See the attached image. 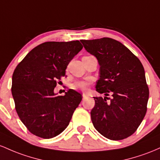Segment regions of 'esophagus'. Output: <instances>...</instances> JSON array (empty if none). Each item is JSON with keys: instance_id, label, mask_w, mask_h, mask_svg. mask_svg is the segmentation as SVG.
<instances>
[{"instance_id": "1", "label": "esophagus", "mask_w": 160, "mask_h": 160, "mask_svg": "<svg viewBox=\"0 0 160 160\" xmlns=\"http://www.w3.org/2000/svg\"><path fill=\"white\" fill-rule=\"evenodd\" d=\"M82 97H83V99H85V98H87V97H88V94H85V93H84V94H82Z\"/></svg>"}]
</instances>
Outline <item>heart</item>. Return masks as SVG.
Returning a JSON list of instances; mask_svg holds the SVG:
<instances>
[{
  "label": "heart",
  "instance_id": "1",
  "mask_svg": "<svg viewBox=\"0 0 160 160\" xmlns=\"http://www.w3.org/2000/svg\"><path fill=\"white\" fill-rule=\"evenodd\" d=\"M88 84L89 82H86V81L78 80L73 82L72 85V88H74L75 90L85 91V90L87 89L88 86Z\"/></svg>",
  "mask_w": 160,
  "mask_h": 160
}]
</instances>
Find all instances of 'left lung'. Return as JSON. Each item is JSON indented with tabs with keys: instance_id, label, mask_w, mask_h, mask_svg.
Here are the masks:
<instances>
[{
	"instance_id": "left-lung-1",
	"label": "left lung",
	"mask_w": 160,
	"mask_h": 160,
	"mask_svg": "<svg viewBox=\"0 0 160 160\" xmlns=\"http://www.w3.org/2000/svg\"><path fill=\"white\" fill-rule=\"evenodd\" d=\"M100 66L95 88L105 97H94L91 111L94 127L103 137L119 141L135 132L147 112L149 89L142 63L119 41L109 38L81 40ZM112 95L107 102V96Z\"/></svg>"
}]
</instances>
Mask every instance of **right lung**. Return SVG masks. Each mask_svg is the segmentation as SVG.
<instances>
[{"mask_svg":"<svg viewBox=\"0 0 160 160\" xmlns=\"http://www.w3.org/2000/svg\"><path fill=\"white\" fill-rule=\"evenodd\" d=\"M82 48L79 41L44 42L33 48L14 70L11 91L16 110L38 137L49 139L63 132L82 101V94L75 90L58 96L54 88Z\"/></svg>","mask_w":160,"mask_h":160,"instance_id":"1","label":"right lung"}]
</instances>
